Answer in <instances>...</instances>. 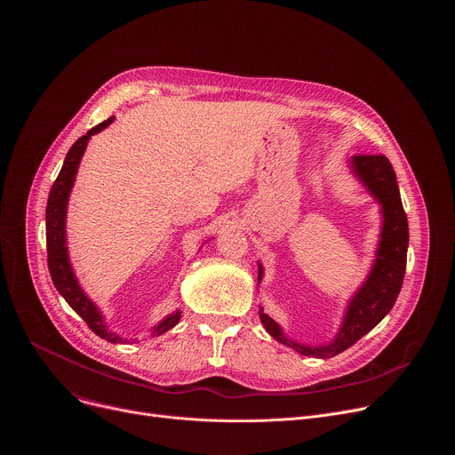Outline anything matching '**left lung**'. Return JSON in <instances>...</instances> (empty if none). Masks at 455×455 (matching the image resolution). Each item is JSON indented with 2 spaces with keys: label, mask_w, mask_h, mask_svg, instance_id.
<instances>
[{
  "label": "left lung",
  "mask_w": 455,
  "mask_h": 455,
  "mask_svg": "<svg viewBox=\"0 0 455 455\" xmlns=\"http://www.w3.org/2000/svg\"><path fill=\"white\" fill-rule=\"evenodd\" d=\"M353 169L363 185L371 190L372 196L381 204L383 228L371 275L349 302L339 337L331 344L322 347H306L295 344L283 335L274 318H270L263 309H259V316H261L267 331L281 344L290 346L306 356L331 358L351 347L393 309L403 284L407 267L409 223L402 205L396 172L391 162L383 155H356L353 156ZM261 275L263 270L259 267V279H261Z\"/></svg>",
  "instance_id": "obj_1"
}]
</instances>
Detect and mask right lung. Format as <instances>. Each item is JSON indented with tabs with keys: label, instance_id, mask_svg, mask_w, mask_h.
Masks as SVG:
<instances>
[{
	"label": "right lung",
	"instance_id": "right-lung-1",
	"mask_svg": "<svg viewBox=\"0 0 455 455\" xmlns=\"http://www.w3.org/2000/svg\"><path fill=\"white\" fill-rule=\"evenodd\" d=\"M111 122H113V116H109L108 120L92 127L86 135H83L70 148L67 158H64L62 169H60L57 180L53 181V185L50 188V196H48V204H46V253H48V270H50L53 286L64 297V300H67L70 304V307L88 323V328L95 335H99L100 339H104L111 344H122V342H127V340H122L116 333H111L106 328L100 311L81 290V286H79V283H77V279L72 272L70 261H68L67 235H64L67 204H68L70 190H72V185L76 181V174H77L83 153L86 149V144H88L92 135L102 132V129L108 127ZM178 320H180V311H176V313L169 315L165 320H162L158 326L153 330V333L162 335V333L169 331L171 328L176 326Z\"/></svg>",
	"mask_w": 455,
	"mask_h": 455
}]
</instances>
